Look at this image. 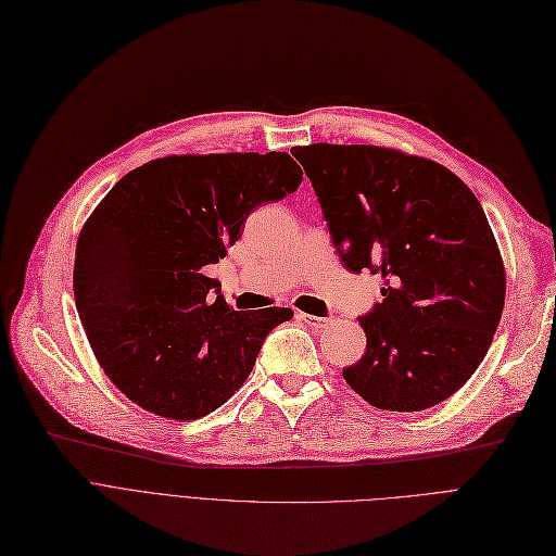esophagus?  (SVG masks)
<instances>
[{
	"mask_svg": "<svg viewBox=\"0 0 556 556\" xmlns=\"http://www.w3.org/2000/svg\"><path fill=\"white\" fill-rule=\"evenodd\" d=\"M300 320H304L308 327L313 329H323L327 327L331 320L329 318H320V316H308V313H300Z\"/></svg>",
	"mask_w": 556,
	"mask_h": 556,
	"instance_id": "esophagus-1",
	"label": "esophagus"
}]
</instances>
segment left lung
I'll return each mask as SVG.
<instances>
[{"label": "left lung", "mask_w": 556, "mask_h": 556, "mask_svg": "<svg viewBox=\"0 0 556 556\" xmlns=\"http://www.w3.org/2000/svg\"><path fill=\"white\" fill-rule=\"evenodd\" d=\"M293 154L345 268L383 279L345 381L386 412L447 400L484 361L504 308V263L479 200L441 163L389 148L316 142Z\"/></svg>", "instance_id": "1"}]
</instances>
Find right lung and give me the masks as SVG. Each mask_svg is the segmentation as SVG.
<instances>
[{"label":"right lung","instance_id":"1","mask_svg":"<svg viewBox=\"0 0 556 556\" xmlns=\"http://www.w3.org/2000/svg\"><path fill=\"white\" fill-rule=\"evenodd\" d=\"M286 152L184 154L119 179L77 240L75 300L106 377L131 402L198 420L250 377L293 311H233L204 265L225 258L248 215L298 190Z\"/></svg>","mask_w":556,"mask_h":556}]
</instances>
